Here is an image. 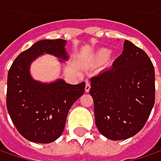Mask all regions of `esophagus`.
<instances>
[{"label":"esophagus","instance_id":"1","mask_svg":"<svg viewBox=\"0 0 161 161\" xmlns=\"http://www.w3.org/2000/svg\"><path fill=\"white\" fill-rule=\"evenodd\" d=\"M90 89H91V83L89 81H86V85H85V92H90Z\"/></svg>","mask_w":161,"mask_h":161}]
</instances>
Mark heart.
I'll use <instances>...</instances> for the list:
<instances>
[{
	"mask_svg": "<svg viewBox=\"0 0 161 161\" xmlns=\"http://www.w3.org/2000/svg\"><path fill=\"white\" fill-rule=\"evenodd\" d=\"M109 54V50H107V49H102V50H100V51L97 53L95 59H96L97 62H103V61L108 58Z\"/></svg>",
	"mask_w": 161,
	"mask_h": 161,
	"instance_id": "b5f03b06",
	"label": "heart"
}]
</instances>
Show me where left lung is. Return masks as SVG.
I'll return each mask as SVG.
<instances>
[{
	"instance_id": "obj_1",
	"label": "left lung",
	"mask_w": 161,
	"mask_h": 161,
	"mask_svg": "<svg viewBox=\"0 0 161 161\" xmlns=\"http://www.w3.org/2000/svg\"><path fill=\"white\" fill-rule=\"evenodd\" d=\"M95 125L111 140L139 132L155 103V70L147 53L125 40L113 67L91 78Z\"/></svg>"
}]
</instances>
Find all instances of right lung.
I'll return each mask as SVG.
<instances>
[{
	"label": "right lung",
	"mask_w": 161,
	"mask_h": 161,
	"mask_svg": "<svg viewBox=\"0 0 161 161\" xmlns=\"http://www.w3.org/2000/svg\"><path fill=\"white\" fill-rule=\"evenodd\" d=\"M66 40H41L18 55L7 77L6 106L17 131L36 143H51L62 134L68 113L85 92V82L69 84L62 80L45 84L29 73L32 60L44 53L67 59Z\"/></svg>",
	"instance_id": "add662e5"
}]
</instances>
